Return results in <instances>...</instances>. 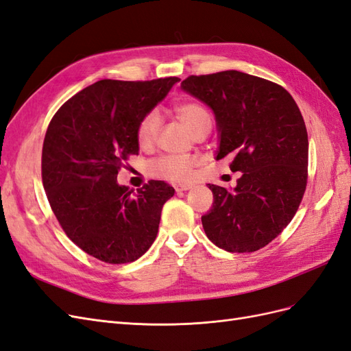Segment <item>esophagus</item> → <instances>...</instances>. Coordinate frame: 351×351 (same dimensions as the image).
<instances>
[{
	"label": "esophagus",
	"mask_w": 351,
	"mask_h": 351,
	"mask_svg": "<svg viewBox=\"0 0 351 351\" xmlns=\"http://www.w3.org/2000/svg\"><path fill=\"white\" fill-rule=\"evenodd\" d=\"M174 189L177 193H182V192H186V190H189V189H192V184H177Z\"/></svg>",
	"instance_id": "obj_1"
}]
</instances>
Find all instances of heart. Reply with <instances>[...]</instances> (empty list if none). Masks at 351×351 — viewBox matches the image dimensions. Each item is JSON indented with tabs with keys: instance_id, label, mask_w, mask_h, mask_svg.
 <instances>
[{
	"instance_id": "b5f03b06",
	"label": "heart",
	"mask_w": 351,
	"mask_h": 351,
	"mask_svg": "<svg viewBox=\"0 0 351 351\" xmlns=\"http://www.w3.org/2000/svg\"><path fill=\"white\" fill-rule=\"evenodd\" d=\"M174 114L193 136L206 130L209 132L212 127L210 111L200 101L190 99L180 102L174 107ZM161 117L156 111L146 112L136 129V137L139 145L142 147L152 146L158 139L159 132H161ZM195 165L196 164L192 158L162 155L154 159L149 164V173L158 178L168 180V182L183 183L192 180L195 174Z\"/></svg>"
}]
</instances>
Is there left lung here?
I'll return each mask as SVG.
<instances>
[{"mask_svg": "<svg viewBox=\"0 0 351 351\" xmlns=\"http://www.w3.org/2000/svg\"><path fill=\"white\" fill-rule=\"evenodd\" d=\"M182 88L214 110L217 159L230 155L241 177L232 192L208 184L214 204L202 217L208 239L232 253L256 252L290 224L307 184L303 115L278 83L227 70L189 76Z\"/></svg>", "mask_w": 351, "mask_h": 351, "instance_id": "8db88e82", "label": "left lung"}]
</instances>
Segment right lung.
Wrapping results in <instances>:
<instances>
[{
  "instance_id": "obj_1",
  "label": "right lung",
  "mask_w": 351,
  "mask_h": 351,
  "mask_svg": "<svg viewBox=\"0 0 351 351\" xmlns=\"http://www.w3.org/2000/svg\"><path fill=\"white\" fill-rule=\"evenodd\" d=\"M178 77L105 79L84 88L52 117L42 146V183L62 231L83 252L120 265L139 259L156 239L174 189L149 180L137 193L117 174L139 155L136 129Z\"/></svg>"
}]
</instances>
